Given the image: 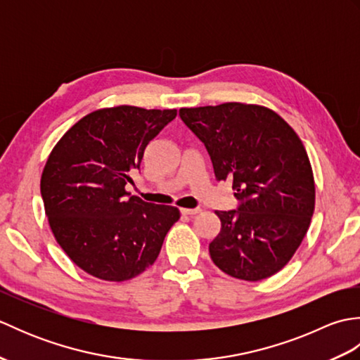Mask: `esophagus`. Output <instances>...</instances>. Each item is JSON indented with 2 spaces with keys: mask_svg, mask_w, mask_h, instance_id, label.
Segmentation results:
<instances>
[{
  "mask_svg": "<svg viewBox=\"0 0 360 360\" xmlns=\"http://www.w3.org/2000/svg\"><path fill=\"white\" fill-rule=\"evenodd\" d=\"M201 209H181L182 215H196V213H200Z\"/></svg>",
  "mask_w": 360,
  "mask_h": 360,
  "instance_id": "esophagus-1",
  "label": "esophagus"
}]
</instances>
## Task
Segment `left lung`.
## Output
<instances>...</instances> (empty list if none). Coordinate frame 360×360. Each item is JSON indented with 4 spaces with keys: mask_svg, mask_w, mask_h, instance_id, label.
<instances>
[{
    "mask_svg": "<svg viewBox=\"0 0 360 360\" xmlns=\"http://www.w3.org/2000/svg\"><path fill=\"white\" fill-rule=\"evenodd\" d=\"M205 150L217 181H232L238 207L217 210L221 231L212 262L231 277L258 281L288 264L307 235L316 187L309 158L277 112L238 102L181 108Z\"/></svg>",
    "mask_w": 360,
    "mask_h": 360,
    "instance_id": "obj_1",
    "label": "left lung"
}]
</instances>
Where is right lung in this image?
I'll use <instances>...</instances> for the list:
<instances>
[{
    "instance_id": "obj_1",
    "label": "right lung",
    "mask_w": 360,
    "mask_h": 360,
    "mask_svg": "<svg viewBox=\"0 0 360 360\" xmlns=\"http://www.w3.org/2000/svg\"><path fill=\"white\" fill-rule=\"evenodd\" d=\"M176 110L114 106L88 114L53 147L41 174L51 231L80 269L106 281H125L156 262L170 227L172 205L131 196L150 141Z\"/></svg>"
}]
</instances>
